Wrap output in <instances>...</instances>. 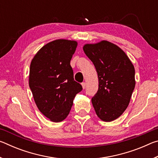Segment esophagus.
I'll return each mask as SVG.
<instances>
[{"label": "esophagus", "mask_w": 158, "mask_h": 158, "mask_svg": "<svg viewBox=\"0 0 158 158\" xmlns=\"http://www.w3.org/2000/svg\"><path fill=\"white\" fill-rule=\"evenodd\" d=\"M81 85H82L83 89H85V82L81 83Z\"/></svg>", "instance_id": "1"}]
</instances>
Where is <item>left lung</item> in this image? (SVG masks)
Returning <instances> with one entry per match:
<instances>
[{"mask_svg":"<svg viewBox=\"0 0 158 158\" xmlns=\"http://www.w3.org/2000/svg\"><path fill=\"white\" fill-rule=\"evenodd\" d=\"M83 49L98 75V90L91 100L95 113L102 121H114L127 109L135 89L133 64L121 48L106 40L85 44Z\"/></svg>","mask_w":158,"mask_h":158,"instance_id":"1","label":"left lung"}]
</instances>
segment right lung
Returning a JSON list of instances; mask_svg holds the SVG:
<instances>
[{
  "instance_id": "add662e5",
  "label": "right lung",
  "mask_w": 158,
  "mask_h": 158,
  "mask_svg": "<svg viewBox=\"0 0 158 158\" xmlns=\"http://www.w3.org/2000/svg\"><path fill=\"white\" fill-rule=\"evenodd\" d=\"M77 42L56 40L42 47L31 60L29 86L37 108L50 121H63L81 85L74 80L70 60Z\"/></svg>"
}]
</instances>
